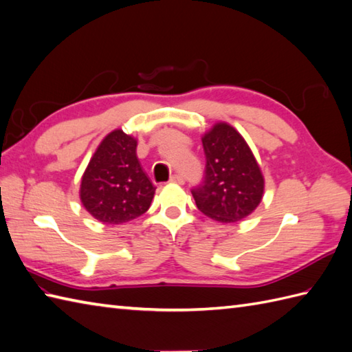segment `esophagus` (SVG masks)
<instances>
[{
    "mask_svg": "<svg viewBox=\"0 0 352 352\" xmlns=\"http://www.w3.org/2000/svg\"><path fill=\"white\" fill-rule=\"evenodd\" d=\"M169 182L175 184H184V178L182 175H172Z\"/></svg>",
    "mask_w": 352,
    "mask_h": 352,
    "instance_id": "34e87169",
    "label": "esophagus"
}]
</instances>
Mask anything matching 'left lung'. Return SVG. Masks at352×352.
Segmentation results:
<instances>
[{
	"instance_id": "8db88e82",
	"label": "left lung",
	"mask_w": 352,
	"mask_h": 352,
	"mask_svg": "<svg viewBox=\"0 0 352 352\" xmlns=\"http://www.w3.org/2000/svg\"><path fill=\"white\" fill-rule=\"evenodd\" d=\"M206 154L204 184L192 190L207 218L234 223L250 216L265 195V177L250 145L233 125L219 121L201 136Z\"/></svg>"
}]
</instances>
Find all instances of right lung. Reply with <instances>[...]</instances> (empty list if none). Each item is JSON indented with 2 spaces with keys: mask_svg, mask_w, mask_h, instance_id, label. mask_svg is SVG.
<instances>
[{
  "mask_svg": "<svg viewBox=\"0 0 352 352\" xmlns=\"http://www.w3.org/2000/svg\"><path fill=\"white\" fill-rule=\"evenodd\" d=\"M138 139L121 129L96 146L80 183V201L89 214L107 226H121L144 214L155 188L142 169Z\"/></svg>",
  "mask_w": 352,
  "mask_h": 352,
  "instance_id": "add662e5",
  "label": "right lung"
}]
</instances>
